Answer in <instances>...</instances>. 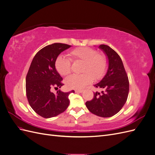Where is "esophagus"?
Wrapping results in <instances>:
<instances>
[{"mask_svg":"<svg viewBox=\"0 0 155 155\" xmlns=\"http://www.w3.org/2000/svg\"><path fill=\"white\" fill-rule=\"evenodd\" d=\"M75 92L77 93H81L83 92V90H75Z\"/></svg>","mask_w":155,"mask_h":155,"instance_id":"1","label":"esophagus"}]
</instances>
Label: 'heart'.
<instances>
[{"mask_svg": "<svg viewBox=\"0 0 155 155\" xmlns=\"http://www.w3.org/2000/svg\"><path fill=\"white\" fill-rule=\"evenodd\" d=\"M74 62L81 61V74H73L65 79L68 88L81 89L94 81L100 80L105 76L108 68V60L103 54L90 47H79L68 54ZM55 67L61 76H67L71 72V61L65 56L59 55L55 61Z\"/></svg>", "mask_w": 155, "mask_h": 155, "instance_id": "obj_1", "label": "heart"}]
</instances>
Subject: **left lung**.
<instances>
[{"label":"left lung","mask_w":155,"mask_h":155,"mask_svg":"<svg viewBox=\"0 0 155 155\" xmlns=\"http://www.w3.org/2000/svg\"><path fill=\"white\" fill-rule=\"evenodd\" d=\"M99 48L107 56L109 68L104 78L94 87L104 91L94 92V98L87 101L85 105L92 114L109 118L118 113L125 105L129 94V82L120 55L107 45H101Z\"/></svg>","instance_id":"obj_1"}]
</instances>
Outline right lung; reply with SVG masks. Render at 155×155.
Segmentation results:
<instances>
[{"label": "right lung", "mask_w": 155, "mask_h": 155, "mask_svg": "<svg viewBox=\"0 0 155 155\" xmlns=\"http://www.w3.org/2000/svg\"><path fill=\"white\" fill-rule=\"evenodd\" d=\"M63 43H54L41 49L33 59L26 78V92L32 109L45 118L62 113L69 105L68 96L74 91L57 93L51 92L64 84L63 78L55 67L58 55L70 47Z\"/></svg>", "instance_id": "right-lung-1"}]
</instances>
